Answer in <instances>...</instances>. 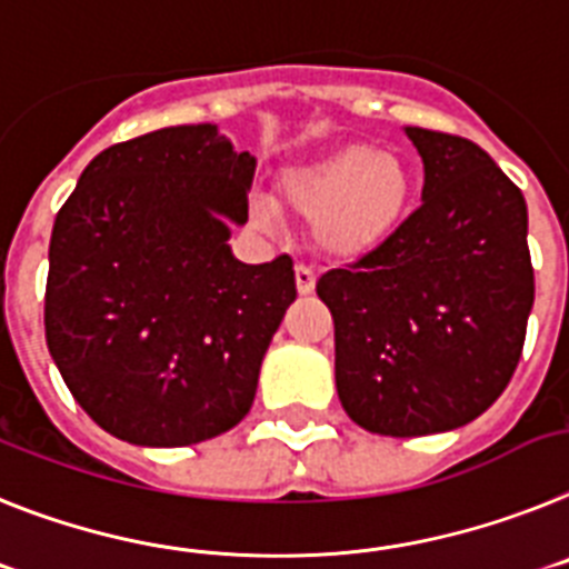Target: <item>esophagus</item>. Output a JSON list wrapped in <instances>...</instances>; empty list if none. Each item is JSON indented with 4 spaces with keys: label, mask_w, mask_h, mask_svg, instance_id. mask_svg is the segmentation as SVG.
<instances>
[{
    "label": "esophagus",
    "mask_w": 569,
    "mask_h": 569,
    "mask_svg": "<svg viewBox=\"0 0 569 569\" xmlns=\"http://www.w3.org/2000/svg\"><path fill=\"white\" fill-rule=\"evenodd\" d=\"M295 283H298L300 295H309V291H315V271L309 269V266L298 263L295 266Z\"/></svg>",
    "instance_id": "1"
}]
</instances>
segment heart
<instances>
[{
  "label": "heart",
  "instance_id": "obj_1",
  "mask_svg": "<svg viewBox=\"0 0 569 569\" xmlns=\"http://www.w3.org/2000/svg\"><path fill=\"white\" fill-rule=\"evenodd\" d=\"M412 177L392 151L352 142L306 166L291 168L280 180V200L291 214L312 220V243L326 257L352 260L378 249L401 223ZM251 220L274 226L269 202H251Z\"/></svg>",
  "mask_w": 569,
  "mask_h": 569
}]
</instances>
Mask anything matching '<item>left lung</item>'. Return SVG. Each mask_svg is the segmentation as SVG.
Segmentation results:
<instances>
[{
  "label": "left lung",
  "mask_w": 569,
  "mask_h": 569,
  "mask_svg": "<svg viewBox=\"0 0 569 569\" xmlns=\"http://www.w3.org/2000/svg\"><path fill=\"white\" fill-rule=\"evenodd\" d=\"M421 206L318 280L335 383L358 427L415 438L476 421L518 367L536 280L521 189L476 142L407 126Z\"/></svg>",
  "instance_id": "obj_1"
}]
</instances>
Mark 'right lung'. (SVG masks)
Masks as SVG:
<instances>
[{
    "label": "right lung",
    "mask_w": 569,
    "mask_h": 569,
    "mask_svg": "<svg viewBox=\"0 0 569 569\" xmlns=\"http://www.w3.org/2000/svg\"><path fill=\"white\" fill-rule=\"evenodd\" d=\"M257 160L217 126H174L106 148L59 209L46 340L77 403L120 441L189 447L254 403L260 363L295 298L291 257L249 266Z\"/></svg>",
    "instance_id": "right-lung-1"
}]
</instances>
